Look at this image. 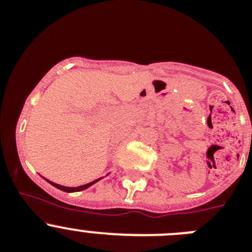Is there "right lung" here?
<instances>
[{
	"instance_id": "right-lung-1",
	"label": "right lung",
	"mask_w": 252,
	"mask_h": 252,
	"mask_svg": "<svg viewBox=\"0 0 252 252\" xmlns=\"http://www.w3.org/2000/svg\"><path fill=\"white\" fill-rule=\"evenodd\" d=\"M46 180H48V179H46ZM98 180H101V178H99V179L93 180V182H91V183H87V184H84V186H81V187H64V186H60V184L53 183V182H50V180H48V182L51 184V186H54L55 188L60 189V190H63V192L73 193V192H79V190H84V189L90 188L91 186H93L94 183H97Z\"/></svg>"
}]
</instances>
